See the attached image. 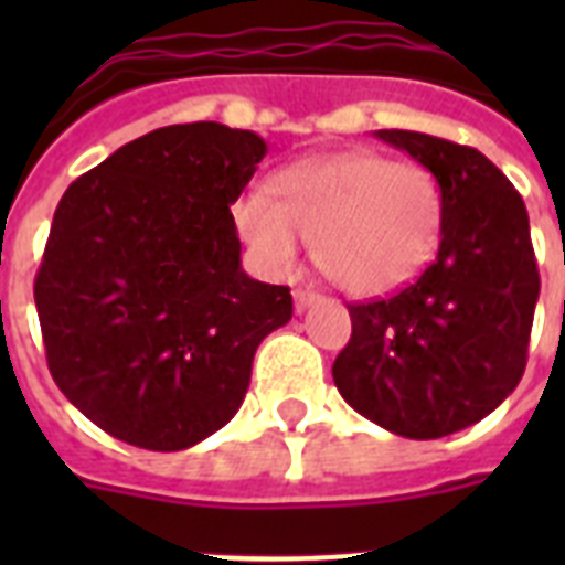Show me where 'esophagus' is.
<instances>
[{
    "label": "esophagus",
    "mask_w": 565,
    "mask_h": 565,
    "mask_svg": "<svg viewBox=\"0 0 565 565\" xmlns=\"http://www.w3.org/2000/svg\"><path fill=\"white\" fill-rule=\"evenodd\" d=\"M319 299V292H313V290H296L292 292V301H296V310H305V308H310V305H313V301Z\"/></svg>",
    "instance_id": "obj_1"
}]
</instances>
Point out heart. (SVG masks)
<instances>
[{"label":"heart","instance_id":"heart-1","mask_svg":"<svg viewBox=\"0 0 565 565\" xmlns=\"http://www.w3.org/2000/svg\"><path fill=\"white\" fill-rule=\"evenodd\" d=\"M234 220L260 264L287 273L301 237L313 260L352 296H384L428 266L443 231L437 175L377 152H337L284 167L264 190L243 195Z\"/></svg>","mask_w":565,"mask_h":565}]
</instances>
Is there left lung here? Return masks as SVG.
<instances>
[{"label": "left lung", "instance_id": "obj_1", "mask_svg": "<svg viewBox=\"0 0 565 565\" xmlns=\"http://www.w3.org/2000/svg\"><path fill=\"white\" fill-rule=\"evenodd\" d=\"M375 137L437 175L443 239L416 281L349 305L352 340L331 372L345 402L381 428L448 437L490 416L525 372L540 299L527 211L472 146L402 128Z\"/></svg>", "mask_w": 565, "mask_h": 565}]
</instances>
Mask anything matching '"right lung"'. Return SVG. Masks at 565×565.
Segmentation results:
<instances>
[{"mask_svg":"<svg viewBox=\"0 0 565 565\" xmlns=\"http://www.w3.org/2000/svg\"><path fill=\"white\" fill-rule=\"evenodd\" d=\"M222 122L137 137L66 188L34 278L49 372L110 437L181 451L239 411L290 287L248 278L231 204L264 161Z\"/></svg>","mask_w":565,"mask_h":565,"instance_id":"right-lung-1","label":"right lung"}]
</instances>
